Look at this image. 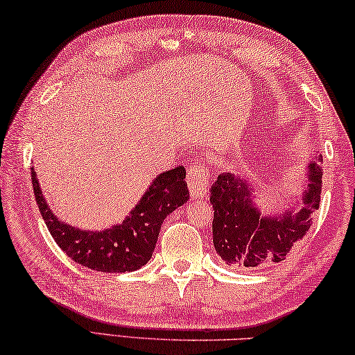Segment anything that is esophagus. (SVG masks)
<instances>
[{"instance_id":"1","label":"esophagus","mask_w":355,"mask_h":355,"mask_svg":"<svg viewBox=\"0 0 355 355\" xmlns=\"http://www.w3.org/2000/svg\"><path fill=\"white\" fill-rule=\"evenodd\" d=\"M209 181H210V174H209L207 166L204 165L190 166V171L187 174V185H189L191 200H200V198L206 196Z\"/></svg>"}]
</instances>
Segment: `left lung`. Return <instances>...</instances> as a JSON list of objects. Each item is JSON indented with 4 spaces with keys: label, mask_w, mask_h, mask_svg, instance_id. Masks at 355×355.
<instances>
[{
    "label": "left lung",
    "mask_w": 355,
    "mask_h": 355,
    "mask_svg": "<svg viewBox=\"0 0 355 355\" xmlns=\"http://www.w3.org/2000/svg\"><path fill=\"white\" fill-rule=\"evenodd\" d=\"M312 155L300 195L282 214L262 212L257 207L260 185L239 173H221L210 190L214 207V246L216 254L235 268H256L282 262L310 229L312 215L320 207L322 170Z\"/></svg>",
    "instance_id": "1"
}]
</instances>
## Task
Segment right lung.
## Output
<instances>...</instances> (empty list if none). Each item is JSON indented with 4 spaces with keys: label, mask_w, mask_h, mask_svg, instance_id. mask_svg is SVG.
<instances>
[{
    "label": "right lung",
    "mask_w": 355,
    "mask_h": 355,
    "mask_svg": "<svg viewBox=\"0 0 355 355\" xmlns=\"http://www.w3.org/2000/svg\"><path fill=\"white\" fill-rule=\"evenodd\" d=\"M37 206L55 243L74 262L101 272L135 271L151 259L162 223L189 201L182 165L157 174L140 201L118 225L103 231L74 227L59 220L42 193L37 173L31 168Z\"/></svg>",
    "instance_id": "add662e5"
}]
</instances>
